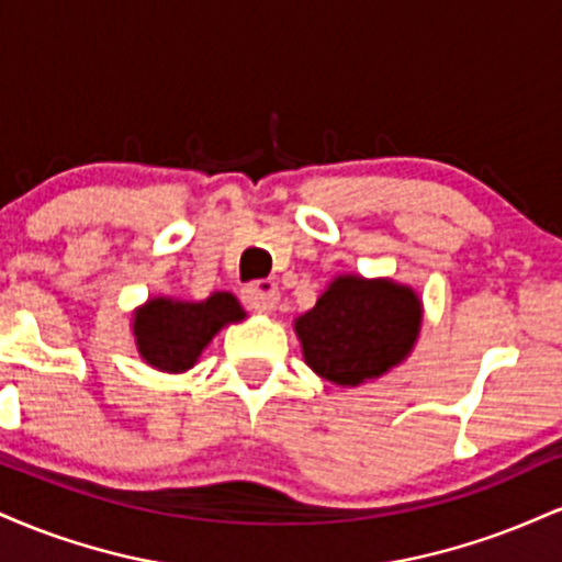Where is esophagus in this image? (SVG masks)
Wrapping results in <instances>:
<instances>
[{"label":"esophagus","instance_id":"obj_1","mask_svg":"<svg viewBox=\"0 0 562 562\" xmlns=\"http://www.w3.org/2000/svg\"><path fill=\"white\" fill-rule=\"evenodd\" d=\"M277 301H280V290H277L272 280L250 282V285L243 288V303L250 308V312H259V314L272 312Z\"/></svg>","mask_w":562,"mask_h":562}]
</instances>
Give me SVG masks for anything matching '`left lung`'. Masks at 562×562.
Listing matches in <instances>:
<instances>
[{
	"label": "left lung",
	"mask_w": 562,
	"mask_h": 562,
	"mask_svg": "<svg viewBox=\"0 0 562 562\" xmlns=\"http://www.w3.org/2000/svg\"><path fill=\"white\" fill-rule=\"evenodd\" d=\"M423 303L409 285L340 274L295 319L303 362L335 385H362L409 357Z\"/></svg>",
	"instance_id": "8db88e82"
}]
</instances>
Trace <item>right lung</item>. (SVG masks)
<instances>
[{
  "instance_id": "right-lung-1",
  "label": "right lung",
  "mask_w": 562,
  "mask_h": 562,
  "mask_svg": "<svg viewBox=\"0 0 562 562\" xmlns=\"http://www.w3.org/2000/svg\"><path fill=\"white\" fill-rule=\"evenodd\" d=\"M245 319L232 293H211L205 301L150 299L134 312V340L139 357L160 372L195 367L203 348L232 322Z\"/></svg>"
}]
</instances>
